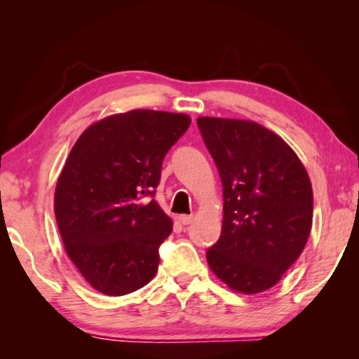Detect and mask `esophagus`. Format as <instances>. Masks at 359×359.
<instances>
[{"label": "esophagus", "instance_id": "obj_1", "mask_svg": "<svg viewBox=\"0 0 359 359\" xmlns=\"http://www.w3.org/2000/svg\"><path fill=\"white\" fill-rule=\"evenodd\" d=\"M179 220L182 224H190L193 222V215H180Z\"/></svg>", "mask_w": 359, "mask_h": 359}]
</instances>
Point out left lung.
<instances>
[{"instance_id": "left-lung-1", "label": "left lung", "mask_w": 359, "mask_h": 359, "mask_svg": "<svg viewBox=\"0 0 359 359\" xmlns=\"http://www.w3.org/2000/svg\"><path fill=\"white\" fill-rule=\"evenodd\" d=\"M198 128L223 185L222 234L208 263L229 288L261 293L306 247L311 179L290 145L255 121L199 117Z\"/></svg>"}]
</instances>
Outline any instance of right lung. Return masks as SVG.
Returning <instances> with one entry per match:
<instances>
[{
    "label": "right lung",
    "mask_w": 359,
    "mask_h": 359,
    "mask_svg": "<svg viewBox=\"0 0 359 359\" xmlns=\"http://www.w3.org/2000/svg\"><path fill=\"white\" fill-rule=\"evenodd\" d=\"M190 123L137 109L96 121L72 147L55 188L57 224L68 257L101 293H133L158 271L172 222L154 198L163 160Z\"/></svg>",
    "instance_id": "right-lung-1"
}]
</instances>
